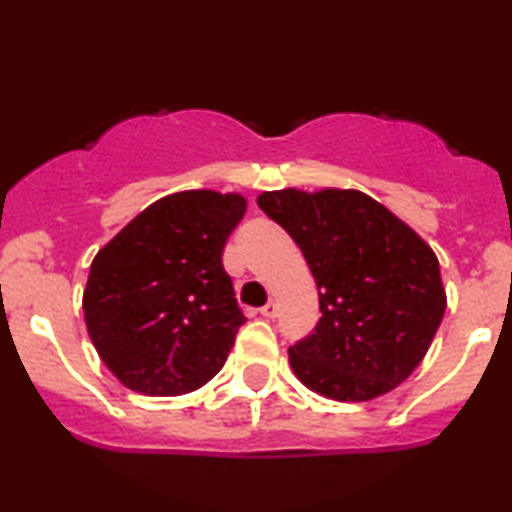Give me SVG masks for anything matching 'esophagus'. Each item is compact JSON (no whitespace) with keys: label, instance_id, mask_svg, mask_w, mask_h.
I'll return each mask as SVG.
<instances>
[{"label":"esophagus","instance_id":"esophagus-1","mask_svg":"<svg viewBox=\"0 0 512 512\" xmlns=\"http://www.w3.org/2000/svg\"><path fill=\"white\" fill-rule=\"evenodd\" d=\"M260 315L267 319H274L276 315H279V303H276V300H269V303L260 310Z\"/></svg>","mask_w":512,"mask_h":512}]
</instances>
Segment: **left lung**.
I'll return each mask as SVG.
<instances>
[{"label":"left lung","instance_id":"obj_1","mask_svg":"<svg viewBox=\"0 0 512 512\" xmlns=\"http://www.w3.org/2000/svg\"><path fill=\"white\" fill-rule=\"evenodd\" d=\"M257 205L295 240L319 291L315 334L288 348L295 377L341 403L403 384L446 312L432 245L355 188L264 190Z\"/></svg>","mask_w":512,"mask_h":512}]
</instances>
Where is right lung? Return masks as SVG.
Wrapping results in <instances>:
<instances>
[{"mask_svg": "<svg viewBox=\"0 0 512 512\" xmlns=\"http://www.w3.org/2000/svg\"><path fill=\"white\" fill-rule=\"evenodd\" d=\"M245 209L240 193H171L95 255L83 291L85 326L126 389L183 396L224 367L245 317L221 252Z\"/></svg>", "mask_w": 512, "mask_h": 512, "instance_id": "add662e5", "label": "right lung"}]
</instances>
